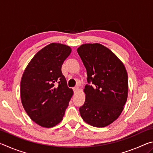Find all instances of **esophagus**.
<instances>
[{
	"instance_id": "1",
	"label": "esophagus",
	"mask_w": 153,
	"mask_h": 153,
	"mask_svg": "<svg viewBox=\"0 0 153 153\" xmlns=\"http://www.w3.org/2000/svg\"><path fill=\"white\" fill-rule=\"evenodd\" d=\"M73 90H74V92L76 93V92H77V91H78V90H79V88L77 87V86H76V87H74V88H73Z\"/></svg>"
}]
</instances>
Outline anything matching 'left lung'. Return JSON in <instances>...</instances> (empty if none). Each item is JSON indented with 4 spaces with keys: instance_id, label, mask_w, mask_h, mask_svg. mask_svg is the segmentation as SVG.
Wrapping results in <instances>:
<instances>
[{
    "instance_id": "obj_1",
    "label": "left lung",
    "mask_w": 153,
    "mask_h": 153,
    "mask_svg": "<svg viewBox=\"0 0 153 153\" xmlns=\"http://www.w3.org/2000/svg\"><path fill=\"white\" fill-rule=\"evenodd\" d=\"M87 71L86 100L79 108L87 123L97 128L117 120L128 98V80L125 66L109 49L98 43L77 48Z\"/></svg>"
}]
</instances>
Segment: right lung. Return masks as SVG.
<instances>
[{"label":"right lung","instance_id":"right-lung-1","mask_svg":"<svg viewBox=\"0 0 153 153\" xmlns=\"http://www.w3.org/2000/svg\"><path fill=\"white\" fill-rule=\"evenodd\" d=\"M71 49L51 43L38 51L21 81V98L28 116L38 125L52 128L63 120L73 90L67 86L61 67Z\"/></svg>","mask_w":153,"mask_h":153}]
</instances>
